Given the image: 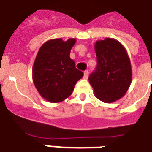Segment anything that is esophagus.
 Instances as JSON below:
<instances>
[{
	"label": "esophagus",
	"instance_id": "esophagus-1",
	"mask_svg": "<svg viewBox=\"0 0 152 152\" xmlns=\"http://www.w3.org/2000/svg\"><path fill=\"white\" fill-rule=\"evenodd\" d=\"M88 74H89V72H88V70H85V71L83 72V78L88 79Z\"/></svg>",
	"mask_w": 152,
	"mask_h": 152
}]
</instances>
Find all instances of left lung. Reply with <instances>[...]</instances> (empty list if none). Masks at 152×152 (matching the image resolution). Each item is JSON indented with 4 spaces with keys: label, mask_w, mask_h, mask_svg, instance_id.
Segmentation results:
<instances>
[{
    "label": "left lung",
    "mask_w": 152,
    "mask_h": 152,
    "mask_svg": "<svg viewBox=\"0 0 152 152\" xmlns=\"http://www.w3.org/2000/svg\"><path fill=\"white\" fill-rule=\"evenodd\" d=\"M97 67L89 76L95 97L110 103L122 98L132 82V68L127 51L121 42L106 38L95 44Z\"/></svg>",
    "instance_id": "obj_1"
}]
</instances>
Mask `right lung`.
<instances>
[{
  "label": "right lung",
  "instance_id": "obj_1",
  "mask_svg": "<svg viewBox=\"0 0 152 152\" xmlns=\"http://www.w3.org/2000/svg\"><path fill=\"white\" fill-rule=\"evenodd\" d=\"M75 39H53L40 47L32 69L33 82L42 97L60 102L69 97L76 82L83 76L69 57Z\"/></svg>",
  "mask_w": 152,
  "mask_h": 152
}]
</instances>
